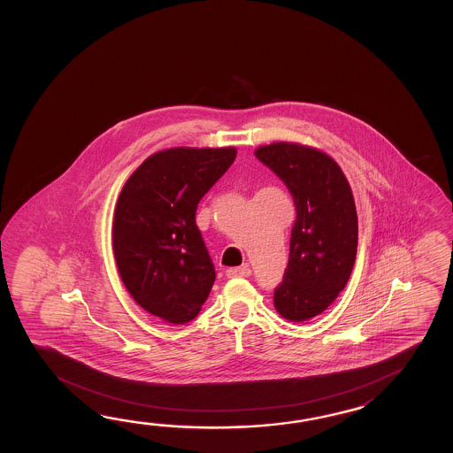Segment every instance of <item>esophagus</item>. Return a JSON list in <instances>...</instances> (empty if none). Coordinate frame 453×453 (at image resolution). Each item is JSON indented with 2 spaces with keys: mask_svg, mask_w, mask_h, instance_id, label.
I'll use <instances>...</instances> for the list:
<instances>
[{
  "mask_svg": "<svg viewBox=\"0 0 453 453\" xmlns=\"http://www.w3.org/2000/svg\"><path fill=\"white\" fill-rule=\"evenodd\" d=\"M250 273H252V270L248 267V265H244V267H231V269L226 270V277H250Z\"/></svg>",
  "mask_w": 453,
  "mask_h": 453,
  "instance_id": "34e87169",
  "label": "esophagus"
}]
</instances>
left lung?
<instances>
[{
	"instance_id": "1",
	"label": "left lung",
	"mask_w": 453,
	"mask_h": 453,
	"mask_svg": "<svg viewBox=\"0 0 453 453\" xmlns=\"http://www.w3.org/2000/svg\"><path fill=\"white\" fill-rule=\"evenodd\" d=\"M256 157L288 188L296 207L288 265L273 304L291 322L316 318L347 287L357 250V215L345 174L306 145H262Z\"/></svg>"
}]
</instances>
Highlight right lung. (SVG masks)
Wrapping results in <instances>:
<instances>
[{
    "instance_id": "right-lung-1",
    "label": "right lung",
    "mask_w": 453,
    "mask_h": 453,
    "mask_svg": "<svg viewBox=\"0 0 453 453\" xmlns=\"http://www.w3.org/2000/svg\"><path fill=\"white\" fill-rule=\"evenodd\" d=\"M234 158V147L162 150L129 176L118 197L119 277L135 303L165 322L193 320L212 289L215 269L196 211Z\"/></svg>"
}]
</instances>
